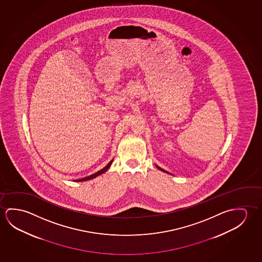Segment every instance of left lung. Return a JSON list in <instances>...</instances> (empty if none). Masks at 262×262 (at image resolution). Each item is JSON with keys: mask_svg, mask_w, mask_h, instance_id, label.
I'll use <instances>...</instances> for the list:
<instances>
[{"mask_svg": "<svg viewBox=\"0 0 262 262\" xmlns=\"http://www.w3.org/2000/svg\"><path fill=\"white\" fill-rule=\"evenodd\" d=\"M157 167H158V169H160V170L164 171V172H166V171L164 170V169H162V168H161V167H159V166H157ZM166 173H167V172H166Z\"/></svg>", "mask_w": 262, "mask_h": 262, "instance_id": "1", "label": "left lung"}]
</instances>
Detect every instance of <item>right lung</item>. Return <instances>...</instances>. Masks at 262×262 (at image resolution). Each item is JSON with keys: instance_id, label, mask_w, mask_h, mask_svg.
Returning a JSON list of instances; mask_svg holds the SVG:
<instances>
[{"instance_id": "right-lung-1", "label": "right lung", "mask_w": 262, "mask_h": 262, "mask_svg": "<svg viewBox=\"0 0 262 262\" xmlns=\"http://www.w3.org/2000/svg\"><path fill=\"white\" fill-rule=\"evenodd\" d=\"M113 162V159L110 161V162L108 163L107 165L106 166H104V168H102L101 170L98 171V172H96V173H95V174H91V176H89V177H86V178H83V179H78V180H75V181H77V182H79V181H86V180H89V179H95V178H96V177H98L99 174H103V173H104L105 171L107 170L108 168L110 167V166H111V164H112Z\"/></svg>"}]
</instances>
